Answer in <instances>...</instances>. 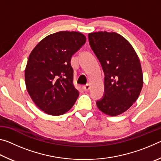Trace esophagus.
Here are the masks:
<instances>
[{
  "instance_id": "esophagus-1",
  "label": "esophagus",
  "mask_w": 161,
  "mask_h": 161,
  "mask_svg": "<svg viewBox=\"0 0 161 161\" xmlns=\"http://www.w3.org/2000/svg\"><path fill=\"white\" fill-rule=\"evenodd\" d=\"M83 89H84V90L85 91V92L89 91V89H90V85H89V84H86L85 86H83Z\"/></svg>"
}]
</instances>
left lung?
<instances>
[{
	"mask_svg": "<svg viewBox=\"0 0 161 161\" xmlns=\"http://www.w3.org/2000/svg\"><path fill=\"white\" fill-rule=\"evenodd\" d=\"M88 37L104 73V93L97 101V107L107 115H119L141 93L143 81L139 59L131 45L116 32H92Z\"/></svg>",
	"mask_w": 161,
	"mask_h": 161,
	"instance_id": "1",
	"label": "left lung"
}]
</instances>
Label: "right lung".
Returning a JSON list of instances; mask_svg holds the SVG:
<instances>
[{
  "mask_svg": "<svg viewBox=\"0 0 161 161\" xmlns=\"http://www.w3.org/2000/svg\"><path fill=\"white\" fill-rule=\"evenodd\" d=\"M85 42L81 32L61 31L45 37L30 54L25 71L26 88L46 114L62 115L77 101L79 92L73 84L70 62Z\"/></svg>",
  "mask_w": 161,
  "mask_h": 161,
  "instance_id": "right-lung-1",
  "label": "right lung"
}]
</instances>
